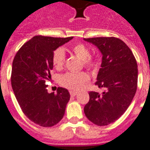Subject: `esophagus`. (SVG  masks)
I'll list each match as a JSON object with an SVG mask.
<instances>
[{"instance_id":"esophagus-1","label":"esophagus","mask_w":150,"mask_h":150,"mask_svg":"<svg viewBox=\"0 0 150 150\" xmlns=\"http://www.w3.org/2000/svg\"><path fill=\"white\" fill-rule=\"evenodd\" d=\"M69 93H70V95L72 96V97H74V96H76V94H77V92L76 91H70L69 92Z\"/></svg>"}]
</instances>
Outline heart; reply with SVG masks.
Masks as SVG:
<instances>
[{"label": "heart", "instance_id": "obj_1", "mask_svg": "<svg viewBox=\"0 0 150 150\" xmlns=\"http://www.w3.org/2000/svg\"><path fill=\"white\" fill-rule=\"evenodd\" d=\"M70 51L76 57L82 60L83 64L86 68L91 69L96 65V62L91 56L90 51L86 45L82 43L74 44L70 47ZM52 62L53 66L57 69H62L65 62V52L62 48H58L54 50L52 56ZM89 80V76L85 72H68L60 76V84L63 87L70 90L77 91L82 88Z\"/></svg>", "mask_w": 150, "mask_h": 150}]
</instances>
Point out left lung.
I'll return each mask as SVG.
<instances>
[{"instance_id":"obj_1","label":"left lung","mask_w":150,"mask_h":150,"mask_svg":"<svg viewBox=\"0 0 150 150\" xmlns=\"http://www.w3.org/2000/svg\"><path fill=\"white\" fill-rule=\"evenodd\" d=\"M102 53V63L95 85L104 91L88 93L84 108L87 118L97 125L111 124L123 115L137 88V64L123 40L114 37L84 38Z\"/></svg>"}]
</instances>
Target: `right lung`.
<instances>
[{
  "label": "right lung",
  "instance_id": "right-lung-1",
  "mask_svg": "<svg viewBox=\"0 0 150 150\" xmlns=\"http://www.w3.org/2000/svg\"><path fill=\"white\" fill-rule=\"evenodd\" d=\"M73 39L35 36L23 45L14 57L11 84L24 114L35 124L51 127L63 118L70 95L66 88L49 93L54 50Z\"/></svg>",
  "mask_w": 150,
  "mask_h": 150
}]
</instances>
